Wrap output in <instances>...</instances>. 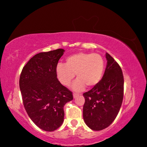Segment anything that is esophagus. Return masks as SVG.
I'll list each match as a JSON object with an SVG mask.
<instances>
[{
    "label": "esophagus",
    "instance_id": "obj_1",
    "mask_svg": "<svg viewBox=\"0 0 147 147\" xmlns=\"http://www.w3.org/2000/svg\"><path fill=\"white\" fill-rule=\"evenodd\" d=\"M79 96V94H77V93H73V98H76L77 96Z\"/></svg>",
    "mask_w": 147,
    "mask_h": 147
}]
</instances>
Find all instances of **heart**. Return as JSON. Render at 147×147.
<instances>
[{
  "instance_id": "b5f03b06",
  "label": "heart",
  "mask_w": 147,
  "mask_h": 147,
  "mask_svg": "<svg viewBox=\"0 0 147 147\" xmlns=\"http://www.w3.org/2000/svg\"><path fill=\"white\" fill-rule=\"evenodd\" d=\"M104 60L98 54L79 53L66 59L64 64L59 63L56 73L58 80L64 86H69L76 74L77 80L72 89L82 91L86 86L92 88L100 83L102 78Z\"/></svg>"
}]
</instances>
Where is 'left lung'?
Instances as JSON below:
<instances>
[{"label": "left lung", "mask_w": 147, "mask_h": 147, "mask_svg": "<svg viewBox=\"0 0 147 147\" xmlns=\"http://www.w3.org/2000/svg\"><path fill=\"white\" fill-rule=\"evenodd\" d=\"M106 67L101 81L84 93V121L91 130L99 131L109 126L120 110L123 99L124 78L121 68L106 53Z\"/></svg>", "instance_id": "left-lung-1"}]
</instances>
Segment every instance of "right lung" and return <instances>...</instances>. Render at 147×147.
I'll list each match as a JSON object with an SVG mask.
<instances>
[{"label": "right lung", "instance_id": "right-lung-1", "mask_svg": "<svg viewBox=\"0 0 147 147\" xmlns=\"http://www.w3.org/2000/svg\"><path fill=\"white\" fill-rule=\"evenodd\" d=\"M65 50L59 49L34 56L19 79L23 104L29 117L43 130L53 131L64 120L63 107L73 99L72 92L57 78L56 69Z\"/></svg>", "mask_w": 147, "mask_h": 147}]
</instances>
